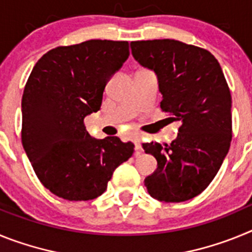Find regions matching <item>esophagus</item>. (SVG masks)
<instances>
[{"label":"esophagus","mask_w":252,"mask_h":252,"mask_svg":"<svg viewBox=\"0 0 252 252\" xmlns=\"http://www.w3.org/2000/svg\"><path fill=\"white\" fill-rule=\"evenodd\" d=\"M133 144H135V150H136V155L140 154V151H142V145H141V137L140 136H133Z\"/></svg>","instance_id":"obj_1"}]
</instances>
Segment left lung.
Returning <instances> with one entry per match:
<instances>
[{
	"label": "left lung",
	"mask_w": 252,
	"mask_h": 252,
	"mask_svg": "<svg viewBox=\"0 0 252 252\" xmlns=\"http://www.w3.org/2000/svg\"><path fill=\"white\" fill-rule=\"evenodd\" d=\"M131 53L157 74L161 110L182 122L169 145L142 144L158 161L145 187L158 201L192 199L216 177L232 139V101L221 65L206 49L173 39L132 41Z\"/></svg>",
	"instance_id": "left-lung-1"
}]
</instances>
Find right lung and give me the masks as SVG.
Wrapping results in <instances>:
<instances>
[{"instance_id":"add662e5","label":"right lung","mask_w":252,"mask_h":252,"mask_svg":"<svg viewBox=\"0 0 252 252\" xmlns=\"http://www.w3.org/2000/svg\"><path fill=\"white\" fill-rule=\"evenodd\" d=\"M128 55L127 41L88 40L51 49L32 68L21 101L22 146L53 194L94 199L132 155V142L94 139L83 122L101 108L107 82Z\"/></svg>"}]
</instances>
